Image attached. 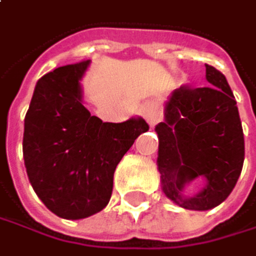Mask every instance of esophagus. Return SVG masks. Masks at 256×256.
<instances>
[{"label": "esophagus", "mask_w": 256, "mask_h": 256, "mask_svg": "<svg viewBox=\"0 0 256 256\" xmlns=\"http://www.w3.org/2000/svg\"><path fill=\"white\" fill-rule=\"evenodd\" d=\"M142 116L148 121V124L150 126H154L158 121H160V118H162V112H160V108H159V104L158 103H154V102H148V103H146L144 106H142Z\"/></svg>", "instance_id": "1"}]
</instances>
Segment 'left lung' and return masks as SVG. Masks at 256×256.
Masks as SVG:
<instances>
[{
  "label": "left lung",
  "instance_id": "left-lung-1",
  "mask_svg": "<svg viewBox=\"0 0 256 256\" xmlns=\"http://www.w3.org/2000/svg\"><path fill=\"white\" fill-rule=\"evenodd\" d=\"M206 79L208 86L177 88L165 104V121L156 126L164 194L183 208L201 212L230 196L244 160L242 121L228 80L208 64ZM200 176L206 178L204 189L186 197L184 186Z\"/></svg>",
  "mask_w": 256,
  "mask_h": 256
}]
</instances>
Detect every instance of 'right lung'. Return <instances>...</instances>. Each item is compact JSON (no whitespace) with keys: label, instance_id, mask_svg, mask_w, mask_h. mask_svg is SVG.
Instances as JSON below:
<instances>
[{"label":"right lung","instance_id":"1","mask_svg":"<svg viewBox=\"0 0 256 256\" xmlns=\"http://www.w3.org/2000/svg\"><path fill=\"white\" fill-rule=\"evenodd\" d=\"M90 61L68 64L38 79L25 115L24 160L42 202L62 219H84L103 210L114 172L146 120L103 122L82 104L80 79Z\"/></svg>","mask_w":256,"mask_h":256}]
</instances>
